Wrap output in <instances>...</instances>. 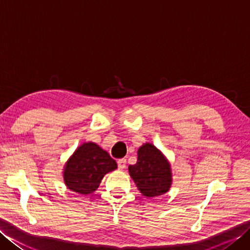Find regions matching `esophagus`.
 Listing matches in <instances>:
<instances>
[{
  "label": "esophagus",
  "mask_w": 250,
  "mask_h": 250,
  "mask_svg": "<svg viewBox=\"0 0 250 250\" xmlns=\"http://www.w3.org/2000/svg\"><path fill=\"white\" fill-rule=\"evenodd\" d=\"M117 163H118V167L120 169H124L126 167V160H125V159H119V160L117 161Z\"/></svg>",
  "instance_id": "1"
}]
</instances>
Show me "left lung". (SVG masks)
I'll use <instances>...</instances> for the list:
<instances>
[{"label": "left lung", "mask_w": 250, "mask_h": 250, "mask_svg": "<svg viewBox=\"0 0 250 250\" xmlns=\"http://www.w3.org/2000/svg\"><path fill=\"white\" fill-rule=\"evenodd\" d=\"M129 173L141 193L147 198L164 194L171 188V164L150 143L139 148L137 162L129 166Z\"/></svg>", "instance_id": "1"}]
</instances>
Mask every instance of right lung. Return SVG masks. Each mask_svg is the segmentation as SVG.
<instances>
[{"mask_svg": "<svg viewBox=\"0 0 250 250\" xmlns=\"http://www.w3.org/2000/svg\"><path fill=\"white\" fill-rule=\"evenodd\" d=\"M117 168L107 151L95 143H83L65 163L63 178L66 187L81 194H91L99 188L104 175Z\"/></svg>", "mask_w": 250, "mask_h": 250, "instance_id": "1", "label": "right lung"}]
</instances>
